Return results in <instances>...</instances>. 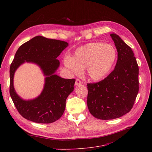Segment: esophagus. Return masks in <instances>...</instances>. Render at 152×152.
Segmentation results:
<instances>
[{
    "mask_svg": "<svg viewBox=\"0 0 152 152\" xmlns=\"http://www.w3.org/2000/svg\"><path fill=\"white\" fill-rule=\"evenodd\" d=\"M81 81L79 80V79H77L76 80V82H75V86H78V85H80V84H81Z\"/></svg>",
    "mask_w": 152,
    "mask_h": 152,
    "instance_id": "1",
    "label": "esophagus"
}]
</instances>
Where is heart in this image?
<instances>
[{
  "instance_id": "b5f03b06",
  "label": "heart",
  "mask_w": 152,
  "mask_h": 152,
  "mask_svg": "<svg viewBox=\"0 0 152 152\" xmlns=\"http://www.w3.org/2000/svg\"><path fill=\"white\" fill-rule=\"evenodd\" d=\"M117 55L112 45L92 42L78 47L73 57L66 56L63 63L72 75H79L85 69L86 76L89 80L100 81L112 70Z\"/></svg>"
}]
</instances>
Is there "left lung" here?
<instances>
[{
	"label": "left lung",
	"mask_w": 152,
	"mask_h": 152,
	"mask_svg": "<svg viewBox=\"0 0 152 152\" xmlns=\"http://www.w3.org/2000/svg\"><path fill=\"white\" fill-rule=\"evenodd\" d=\"M118 52L114 70L103 80L87 84V107L95 118L103 120L129 113L139 92V66L131 48L111 33Z\"/></svg>",
	"instance_id": "8db88e82"
}]
</instances>
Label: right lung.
<instances>
[{
  "label": "right lung",
  "instance_id": "add662e5",
  "mask_svg": "<svg viewBox=\"0 0 152 152\" xmlns=\"http://www.w3.org/2000/svg\"><path fill=\"white\" fill-rule=\"evenodd\" d=\"M68 46L66 42L37 36L21 45L16 52L10 68V94L20 114L28 120L48 124L58 120L63 115L66 100L73 91L76 81L55 74L60 66L57 58ZM26 62L36 64L45 76L41 94L31 100L20 98L13 85L15 70Z\"/></svg>",
  "mask_w": 152,
  "mask_h": 152
}]
</instances>
